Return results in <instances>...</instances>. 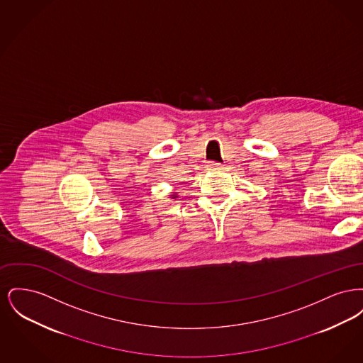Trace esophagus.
<instances>
[{"instance_id": "1", "label": "esophagus", "mask_w": 363, "mask_h": 363, "mask_svg": "<svg viewBox=\"0 0 363 363\" xmlns=\"http://www.w3.org/2000/svg\"><path fill=\"white\" fill-rule=\"evenodd\" d=\"M208 169H209V170H219V169H222V164L218 163V162H209Z\"/></svg>"}]
</instances>
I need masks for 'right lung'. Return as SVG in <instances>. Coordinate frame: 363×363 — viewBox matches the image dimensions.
<instances>
[{
  "instance_id": "add662e5",
  "label": "right lung",
  "mask_w": 363,
  "mask_h": 363,
  "mask_svg": "<svg viewBox=\"0 0 363 363\" xmlns=\"http://www.w3.org/2000/svg\"><path fill=\"white\" fill-rule=\"evenodd\" d=\"M177 197V194H172V199H175Z\"/></svg>"
}]
</instances>
